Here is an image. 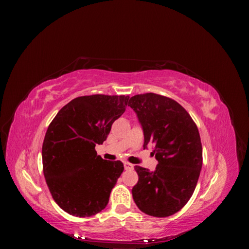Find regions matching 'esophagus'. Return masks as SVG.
<instances>
[{
  "instance_id": "obj_1",
  "label": "esophagus",
  "mask_w": 249,
  "mask_h": 249,
  "mask_svg": "<svg viewBox=\"0 0 249 249\" xmlns=\"http://www.w3.org/2000/svg\"><path fill=\"white\" fill-rule=\"evenodd\" d=\"M124 166L125 170H132L133 169V165L130 164V163H127V162L124 163Z\"/></svg>"
}]
</instances>
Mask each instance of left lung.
Returning a JSON list of instances; mask_svg holds the SVG:
<instances>
[{
	"label": "left lung",
	"mask_w": 249,
	"mask_h": 249,
	"mask_svg": "<svg viewBox=\"0 0 249 249\" xmlns=\"http://www.w3.org/2000/svg\"><path fill=\"white\" fill-rule=\"evenodd\" d=\"M144 144L153 143L155 171L135 166L138 183L133 199L143 213L154 217L176 214L190 199L202 166V147L196 124L178 103L156 93L132 96Z\"/></svg>",
	"instance_id": "obj_1"
}]
</instances>
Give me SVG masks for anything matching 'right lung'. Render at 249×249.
Returning a JSON list of instances; mask_svg holds the SVG:
<instances>
[{"instance_id": "obj_1", "label": "right lung", "mask_w": 249, "mask_h": 249, "mask_svg": "<svg viewBox=\"0 0 249 249\" xmlns=\"http://www.w3.org/2000/svg\"><path fill=\"white\" fill-rule=\"evenodd\" d=\"M127 101L124 95L79 96L50 124L42 144L43 175L53 198L66 213L90 217L108 205L124 164L104 160L94 147L107 139Z\"/></svg>"}]
</instances>
